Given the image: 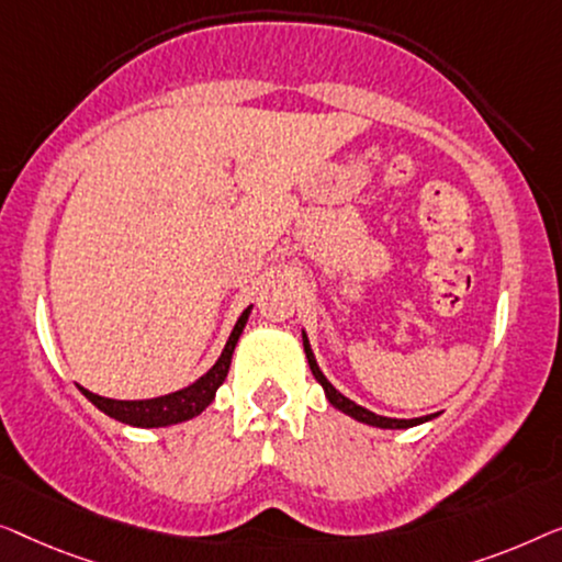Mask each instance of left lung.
<instances>
[{"label": "left lung", "instance_id": "obj_1", "mask_svg": "<svg viewBox=\"0 0 562 562\" xmlns=\"http://www.w3.org/2000/svg\"><path fill=\"white\" fill-rule=\"evenodd\" d=\"M303 349H305V359H307V367H311L315 382L323 386V392H326V400L330 402V407H336L338 413L353 417V420H359L363 425H371V428H382V430H407V428H415V425H423V423H430L436 420L440 413H432V415H425V417H413V420H397V417H384V415H376L371 413V409L357 405V402L346 397L336 390L334 384L328 382V376L323 374L318 361H315V353L311 349V341H307V334L303 330Z\"/></svg>", "mask_w": 562, "mask_h": 562}]
</instances>
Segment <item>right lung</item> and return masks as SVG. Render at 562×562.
Returning <instances> with one entry per match:
<instances>
[{
  "instance_id": "add662e5",
  "label": "right lung",
  "mask_w": 562,
  "mask_h": 562,
  "mask_svg": "<svg viewBox=\"0 0 562 562\" xmlns=\"http://www.w3.org/2000/svg\"><path fill=\"white\" fill-rule=\"evenodd\" d=\"M251 313V305L239 315V321L234 323L232 336L221 351L216 363L205 371L203 376L195 379L193 384L183 386V390L162 394V397L153 400H112L101 397V394H93L86 390V386H78L86 400L91 402L93 407H99L101 413L114 417L124 425H132V428H168V425H178L186 420H193L199 417L205 407L211 405L213 397H216V390L224 384L228 374V367H232V357L236 349V341H239L244 326H247Z\"/></svg>"
}]
</instances>
